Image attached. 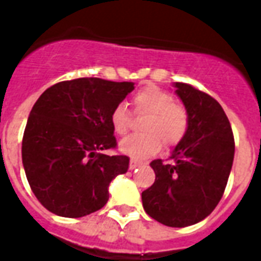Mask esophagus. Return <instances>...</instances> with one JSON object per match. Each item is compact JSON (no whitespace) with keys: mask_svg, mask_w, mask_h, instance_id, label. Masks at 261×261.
<instances>
[{"mask_svg":"<svg viewBox=\"0 0 261 261\" xmlns=\"http://www.w3.org/2000/svg\"><path fill=\"white\" fill-rule=\"evenodd\" d=\"M142 162H140V161H136V159H131L130 161V169H136V168H140V166H142Z\"/></svg>","mask_w":261,"mask_h":261,"instance_id":"1","label":"esophagus"}]
</instances>
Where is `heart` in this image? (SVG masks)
Returning a JSON list of instances; mask_svg holds the SVG:
<instances>
[{"instance_id":"obj_1","label":"heart","mask_w":261,"mask_h":261,"mask_svg":"<svg viewBox=\"0 0 261 261\" xmlns=\"http://www.w3.org/2000/svg\"><path fill=\"white\" fill-rule=\"evenodd\" d=\"M134 113L148 114L141 125L142 134L124 138L120 151L131 158H147L162 147L175 148L189 130V112L169 92L159 86L148 85L133 96ZM110 125L117 136H125L131 128V116L124 105H117L110 113Z\"/></svg>"}]
</instances>
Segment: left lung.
<instances>
[{
  "mask_svg": "<svg viewBox=\"0 0 261 261\" xmlns=\"http://www.w3.org/2000/svg\"><path fill=\"white\" fill-rule=\"evenodd\" d=\"M175 86L189 112V130L170 155L172 162L149 164L155 181L142 192V205L161 224L185 228L218 205L233 164L235 140L224 109L213 96L183 82Z\"/></svg>",
  "mask_w": 261,
  "mask_h": 261,
  "instance_id": "left-lung-1",
  "label": "left lung"
}]
</instances>
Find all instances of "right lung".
<instances>
[{"label": "right lung", "instance_id": "add662e5", "mask_svg": "<svg viewBox=\"0 0 261 261\" xmlns=\"http://www.w3.org/2000/svg\"><path fill=\"white\" fill-rule=\"evenodd\" d=\"M133 82L100 78L63 81L43 92L29 114L22 162L32 192L50 213L80 218L105 207L109 185L128 169L116 148L110 113Z\"/></svg>", "mask_w": 261, "mask_h": 261}]
</instances>
